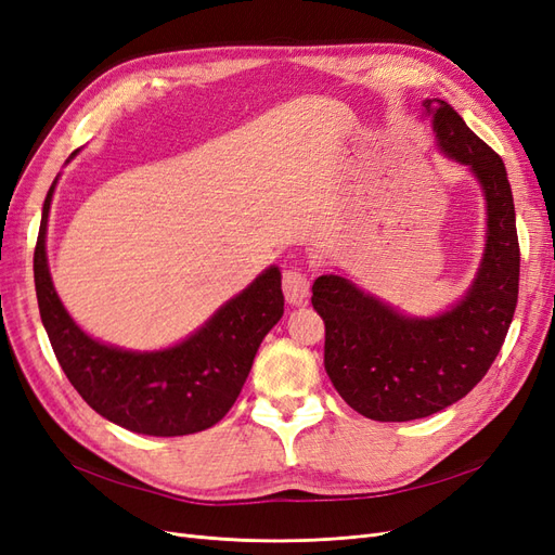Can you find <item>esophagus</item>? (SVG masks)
<instances>
[{
	"label": "esophagus",
	"mask_w": 555,
	"mask_h": 555,
	"mask_svg": "<svg viewBox=\"0 0 555 555\" xmlns=\"http://www.w3.org/2000/svg\"><path fill=\"white\" fill-rule=\"evenodd\" d=\"M282 289H284V296H287L292 306H306L308 296H310V280L304 273V268H298V266L284 268Z\"/></svg>",
	"instance_id": "1"
}]
</instances>
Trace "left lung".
<instances>
[{
	"label": "left lung",
	"instance_id": "obj_1",
	"mask_svg": "<svg viewBox=\"0 0 555 555\" xmlns=\"http://www.w3.org/2000/svg\"><path fill=\"white\" fill-rule=\"evenodd\" d=\"M424 106L442 153L481 184L489 241L473 287L438 317H405L340 275L314 280L326 373L347 405L375 422L430 416L473 391L505 343L518 300L520 249L505 164L442 99Z\"/></svg>",
	"mask_w": 555,
	"mask_h": 555
}]
</instances>
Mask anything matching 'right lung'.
<instances>
[{
    "instance_id": "obj_1",
    "label": "right lung",
    "mask_w": 555,
    "mask_h": 555,
    "mask_svg": "<svg viewBox=\"0 0 555 555\" xmlns=\"http://www.w3.org/2000/svg\"><path fill=\"white\" fill-rule=\"evenodd\" d=\"M55 182L43 201L35 247L41 322L64 375L88 405L133 433L173 438L215 426L236 402L266 333L284 312L275 266L217 310L188 340L162 351H129L82 333L55 294L46 259V224Z\"/></svg>"
}]
</instances>
